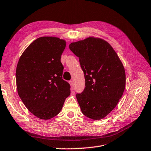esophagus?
Segmentation results:
<instances>
[{"instance_id":"34e87169","label":"esophagus","mask_w":151,"mask_h":151,"mask_svg":"<svg viewBox=\"0 0 151 151\" xmlns=\"http://www.w3.org/2000/svg\"><path fill=\"white\" fill-rule=\"evenodd\" d=\"M69 84H70V86H71L72 90L74 89V88H73V86H74V83H73V82H72V81H69Z\"/></svg>"}]
</instances>
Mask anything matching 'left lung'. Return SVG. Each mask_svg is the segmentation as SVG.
Listing matches in <instances>:
<instances>
[{
    "label": "left lung",
    "instance_id": "8db88e82",
    "mask_svg": "<svg viewBox=\"0 0 151 151\" xmlns=\"http://www.w3.org/2000/svg\"><path fill=\"white\" fill-rule=\"evenodd\" d=\"M69 48L79 58L85 88L76 98L82 113L93 120L106 116L124 92L126 76L119 57L106 41L90 36L71 43Z\"/></svg>",
    "mask_w": 151,
    "mask_h": 151
}]
</instances>
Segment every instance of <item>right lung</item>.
Instances as JSON below:
<instances>
[{"mask_svg": "<svg viewBox=\"0 0 151 151\" xmlns=\"http://www.w3.org/2000/svg\"><path fill=\"white\" fill-rule=\"evenodd\" d=\"M66 42L53 36L33 41L18 61L16 79L18 95L28 110L42 120L60 112L70 86L62 79L61 55Z\"/></svg>", "mask_w": 151, "mask_h": 151, "instance_id": "obj_1", "label": "right lung"}]
</instances>
